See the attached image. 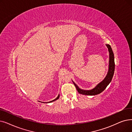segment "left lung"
I'll list each match as a JSON object with an SVG mask.
<instances>
[{
	"label": "left lung",
	"mask_w": 132,
	"mask_h": 132,
	"mask_svg": "<svg viewBox=\"0 0 132 132\" xmlns=\"http://www.w3.org/2000/svg\"><path fill=\"white\" fill-rule=\"evenodd\" d=\"M107 47L108 49L109 53H110V60H109V68L106 77L105 78L102 80V81L100 82L99 84L96 86L95 88H93L90 90H84L80 89L78 86L74 83L73 81L74 85L78 90V92L80 94H84V95H95L99 94L101 93L102 91H104L105 89L107 87V86L109 85L111 81V80L113 78L114 70H115V62H114V53L112 51V49L111 47V46L109 44H106Z\"/></svg>",
	"instance_id": "obj_1"
}]
</instances>
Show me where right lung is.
<instances>
[{
	"label": "right lung",
	"instance_id": "1",
	"mask_svg": "<svg viewBox=\"0 0 132 132\" xmlns=\"http://www.w3.org/2000/svg\"><path fill=\"white\" fill-rule=\"evenodd\" d=\"M59 96H60V95L59 94L58 95V96H57V98H56L54 100H52V101H50V102H47V103H49V102H53V101H55V100H56L57 99H58L59 98Z\"/></svg>",
	"mask_w": 132,
	"mask_h": 132
}]
</instances>
